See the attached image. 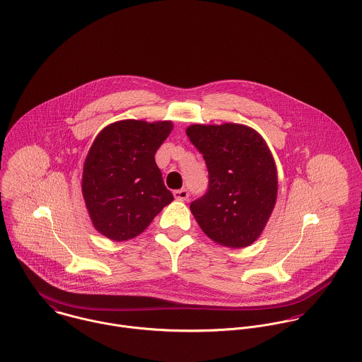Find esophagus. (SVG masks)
<instances>
[{
	"label": "esophagus",
	"instance_id": "obj_1",
	"mask_svg": "<svg viewBox=\"0 0 362 362\" xmlns=\"http://www.w3.org/2000/svg\"><path fill=\"white\" fill-rule=\"evenodd\" d=\"M173 195H174V198H175L177 201H187V199H188V197H189V192H188V189L181 188V189L174 191V192H173Z\"/></svg>",
	"mask_w": 362,
	"mask_h": 362
}]
</instances>
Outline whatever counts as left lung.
<instances>
[{
  "label": "left lung",
  "instance_id": "obj_1",
  "mask_svg": "<svg viewBox=\"0 0 362 362\" xmlns=\"http://www.w3.org/2000/svg\"><path fill=\"white\" fill-rule=\"evenodd\" d=\"M209 171L206 194L191 204L199 227L228 248L251 245L263 231L277 197L273 156L258 132L241 124L187 128Z\"/></svg>",
  "mask_w": 362,
  "mask_h": 362
}]
</instances>
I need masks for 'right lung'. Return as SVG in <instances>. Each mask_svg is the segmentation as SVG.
Returning a JSON list of instances; mask_svg holds the SVG:
<instances>
[{
	"mask_svg": "<svg viewBox=\"0 0 362 362\" xmlns=\"http://www.w3.org/2000/svg\"><path fill=\"white\" fill-rule=\"evenodd\" d=\"M171 121L124 119L96 136L83 164L82 194L95 228L112 241L139 235L171 204L155 155Z\"/></svg>",
	"mask_w": 362,
	"mask_h": 362,
	"instance_id": "obj_1",
	"label": "right lung"
}]
</instances>
